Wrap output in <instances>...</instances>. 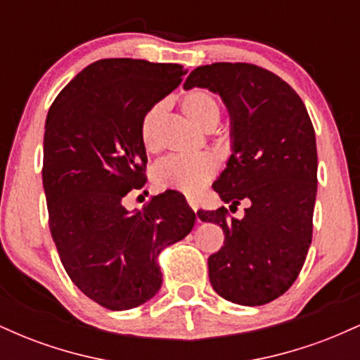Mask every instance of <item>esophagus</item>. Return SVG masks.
Masks as SVG:
<instances>
[{
  "mask_svg": "<svg viewBox=\"0 0 360 360\" xmlns=\"http://www.w3.org/2000/svg\"><path fill=\"white\" fill-rule=\"evenodd\" d=\"M188 203H189V206H191V208L194 210V212H198V201L194 200V198L188 196Z\"/></svg>",
  "mask_w": 360,
  "mask_h": 360,
  "instance_id": "obj_1",
  "label": "esophagus"
}]
</instances>
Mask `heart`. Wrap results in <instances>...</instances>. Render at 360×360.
<instances>
[{"instance_id": "heart-1", "label": "heart", "mask_w": 360, "mask_h": 360, "mask_svg": "<svg viewBox=\"0 0 360 360\" xmlns=\"http://www.w3.org/2000/svg\"><path fill=\"white\" fill-rule=\"evenodd\" d=\"M183 113L203 130H213L221 117V105L213 93L206 89H193L181 100ZM164 115V103H157L147 110L140 122V139L147 150L157 148V128ZM217 174V160L210 154L191 157L172 155L160 160L152 171L157 188L176 189L184 194H196Z\"/></svg>"}]
</instances>
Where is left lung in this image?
<instances>
[{"label":"left lung","mask_w":360,"mask_h":360,"mask_svg":"<svg viewBox=\"0 0 360 360\" xmlns=\"http://www.w3.org/2000/svg\"><path fill=\"white\" fill-rule=\"evenodd\" d=\"M220 94L230 113L232 155L213 189L225 206L200 220L217 223L225 245L208 259L210 283L221 298L260 307L279 298L298 278L313 233L316 140L296 91L274 72L245 62H214L189 74L184 89Z\"/></svg>","instance_id":"8db88e82"}]
</instances>
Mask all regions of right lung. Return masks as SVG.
Instances as JSON below:
<instances>
[{
    "mask_svg": "<svg viewBox=\"0 0 360 360\" xmlns=\"http://www.w3.org/2000/svg\"><path fill=\"white\" fill-rule=\"evenodd\" d=\"M184 74L179 64L96 60L60 91L45 122L42 179L62 266L88 298L115 311L155 296L160 250L196 220L176 191L154 196L142 212L122 203L147 181L140 122Z\"/></svg>",
    "mask_w": 360,
    "mask_h": 360,
    "instance_id": "right-lung-1",
    "label": "right lung"
}]
</instances>
